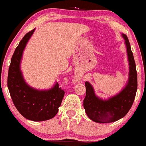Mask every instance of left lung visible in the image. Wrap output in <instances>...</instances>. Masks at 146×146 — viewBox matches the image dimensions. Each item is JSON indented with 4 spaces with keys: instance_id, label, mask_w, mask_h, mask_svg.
<instances>
[{
    "instance_id": "left-lung-1",
    "label": "left lung",
    "mask_w": 146,
    "mask_h": 146,
    "mask_svg": "<svg viewBox=\"0 0 146 146\" xmlns=\"http://www.w3.org/2000/svg\"><path fill=\"white\" fill-rule=\"evenodd\" d=\"M121 36L124 39L129 65L128 78L124 88L116 95L102 99L96 96L90 83L85 82L86 96L83 107L87 115L95 122L107 124L119 120L128 113L134 102L137 90L136 65L127 36L124 34Z\"/></svg>"
}]
</instances>
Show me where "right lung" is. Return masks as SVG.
<instances>
[{"label":"right lung","instance_id":"add662e5","mask_svg":"<svg viewBox=\"0 0 146 146\" xmlns=\"http://www.w3.org/2000/svg\"><path fill=\"white\" fill-rule=\"evenodd\" d=\"M35 29L29 32L19 43L11 59L7 86L15 108L23 117L34 121L52 119L61 106L64 91L54 83L49 90H39L27 83L21 71L23 52Z\"/></svg>","mask_w":146,"mask_h":146}]
</instances>
